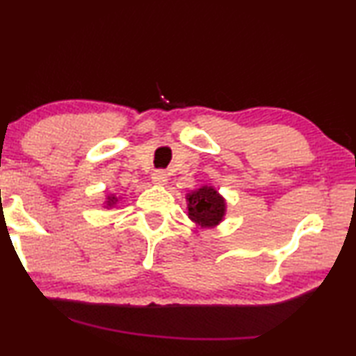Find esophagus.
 Returning a JSON list of instances; mask_svg holds the SVG:
<instances>
[{
  "instance_id": "34e87169",
  "label": "esophagus",
  "mask_w": 356,
  "mask_h": 356,
  "mask_svg": "<svg viewBox=\"0 0 356 356\" xmlns=\"http://www.w3.org/2000/svg\"><path fill=\"white\" fill-rule=\"evenodd\" d=\"M152 179H153L154 184L164 185V184L168 182V172H166V171H161V169H159V171H154V172H153Z\"/></svg>"
}]
</instances>
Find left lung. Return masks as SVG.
I'll list each match as a JSON object with an SVG mask.
<instances>
[{
	"label": "left lung",
	"instance_id": "obj_1",
	"mask_svg": "<svg viewBox=\"0 0 356 356\" xmlns=\"http://www.w3.org/2000/svg\"><path fill=\"white\" fill-rule=\"evenodd\" d=\"M188 218L200 226L211 227L221 221L224 216V200L216 190L203 187L188 195Z\"/></svg>",
	"mask_w": 356,
	"mask_h": 356
}]
</instances>
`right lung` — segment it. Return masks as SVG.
<instances>
[{"label":"right lung","instance_id":"1","mask_svg":"<svg viewBox=\"0 0 356 356\" xmlns=\"http://www.w3.org/2000/svg\"><path fill=\"white\" fill-rule=\"evenodd\" d=\"M114 198V197H113ZM111 203H114V200H111V202H109V204H111Z\"/></svg>","mask_w":356,"mask_h":356}]
</instances>
